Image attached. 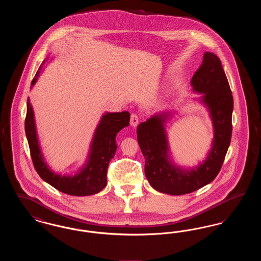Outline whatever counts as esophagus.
Listing matches in <instances>:
<instances>
[{"label":"esophagus","mask_w":261,"mask_h":261,"mask_svg":"<svg viewBox=\"0 0 261 261\" xmlns=\"http://www.w3.org/2000/svg\"><path fill=\"white\" fill-rule=\"evenodd\" d=\"M139 120H140V118H139L138 114H136V113L131 114V116H130V124H131V126L136 127L138 123H139Z\"/></svg>","instance_id":"obj_1"}]
</instances>
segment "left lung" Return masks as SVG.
I'll list each match as a JSON object with an SVG mask.
<instances>
[{"label": "left lung", "instance_id": "obj_1", "mask_svg": "<svg viewBox=\"0 0 261 261\" xmlns=\"http://www.w3.org/2000/svg\"><path fill=\"white\" fill-rule=\"evenodd\" d=\"M191 84L202 93V101L208 107L214 127V140L206 160L196 169L182 170L167 160L168 144L163 127L166 115H154L137 128V139L145 156V174L150 186L161 193L185 195L212 182L223 164L232 137L233 96L219 58L203 55L202 63L193 76Z\"/></svg>", "mask_w": 261, "mask_h": 261}]
</instances>
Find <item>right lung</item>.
<instances>
[{
  "label": "right lung",
  "mask_w": 261,
  "mask_h": 261,
  "mask_svg": "<svg viewBox=\"0 0 261 261\" xmlns=\"http://www.w3.org/2000/svg\"><path fill=\"white\" fill-rule=\"evenodd\" d=\"M44 63L45 61L40 65L39 70L31 82V86L35 84ZM129 120L130 113L128 112L105 114L96 130L89 161L84 169L73 177L61 176L51 172L44 162L38 145L33 110L28 98L24 122L25 134L35 170L44 181L64 194L71 196H90L99 193L108 183L107 173L109 163L114 156L117 148L115 142L116 134L129 125Z\"/></svg>",
  "instance_id": "obj_1"
}]
</instances>
